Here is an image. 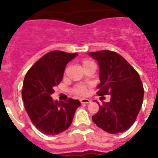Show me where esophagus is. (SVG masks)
Returning a JSON list of instances; mask_svg holds the SVG:
<instances>
[{"mask_svg": "<svg viewBox=\"0 0 158 158\" xmlns=\"http://www.w3.org/2000/svg\"><path fill=\"white\" fill-rule=\"evenodd\" d=\"M90 102H91V101H90L89 99H87V98H82V99H80V102H81L82 104L89 103Z\"/></svg>", "mask_w": 158, "mask_h": 158, "instance_id": "34e87169", "label": "esophagus"}]
</instances>
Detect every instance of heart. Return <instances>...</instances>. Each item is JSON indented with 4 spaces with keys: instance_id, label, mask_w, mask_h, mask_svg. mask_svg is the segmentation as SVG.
I'll use <instances>...</instances> for the list:
<instances>
[{
    "instance_id": "heart-1",
    "label": "heart",
    "mask_w": 158,
    "mask_h": 158,
    "mask_svg": "<svg viewBox=\"0 0 158 158\" xmlns=\"http://www.w3.org/2000/svg\"><path fill=\"white\" fill-rule=\"evenodd\" d=\"M94 62L89 60H84L82 61V65L83 67L86 66L88 64H93ZM89 86H87L85 84H79V85H77L73 89V93L76 95H79V96H85L89 93Z\"/></svg>"
}]
</instances>
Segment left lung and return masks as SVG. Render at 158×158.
Returning a JSON list of instances; mask_svg holds the SVG:
<instances>
[{
	"instance_id": "obj_1",
	"label": "left lung",
	"mask_w": 158,
	"mask_h": 158,
	"mask_svg": "<svg viewBox=\"0 0 158 158\" xmlns=\"http://www.w3.org/2000/svg\"><path fill=\"white\" fill-rule=\"evenodd\" d=\"M98 62V96L110 94V101L99 105L92 117L97 126L110 134L122 133L135 123L143 100V87L139 74L120 55L103 50L89 52Z\"/></svg>"
}]
</instances>
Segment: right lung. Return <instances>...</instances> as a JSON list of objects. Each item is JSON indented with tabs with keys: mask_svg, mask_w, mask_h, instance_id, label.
Segmentation results:
<instances>
[{
	"mask_svg": "<svg viewBox=\"0 0 158 158\" xmlns=\"http://www.w3.org/2000/svg\"><path fill=\"white\" fill-rule=\"evenodd\" d=\"M77 53L52 51L42 56L25 75L22 98L34 126L47 135H56L70 126L79 100L53 101L54 87L61 82L65 65Z\"/></svg>",
	"mask_w": 158,
	"mask_h": 158,
	"instance_id": "obj_1",
	"label": "right lung"
}]
</instances>
